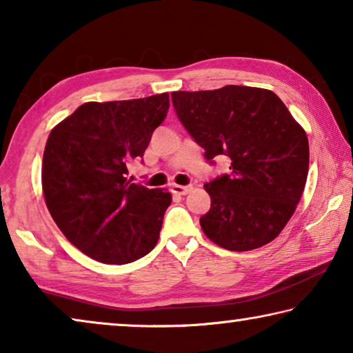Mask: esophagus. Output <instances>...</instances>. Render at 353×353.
Listing matches in <instances>:
<instances>
[{"mask_svg":"<svg viewBox=\"0 0 353 353\" xmlns=\"http://www.w3.org/2000/svg\"><path fill=\"white\" fill-rule=\"evenodd\" d=\"M191 188H193V187H191V185H176L174 183L171 187V191L174 194H188L190 191H191Z\"/></svg>","mask_w":353,"mask_h":353,"instance_id":"obj_1","label":"esophagus"}]
</instances>
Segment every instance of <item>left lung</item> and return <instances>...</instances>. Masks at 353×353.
<instances>
[{"mask_svg": "<svg viewBox=\"0 0 353 353\" xmlns=\"http://www.w3.org/2000/svg\"><path fill=\"white\" fill-rule=\"evenodd\" d=\"M171 98L185 129L205 149V159H230V174L204 185L212 205L199 223L208 240L234 252L271 243L305 188V130L266 88L225 85L172 92Z\"/></svg>", "mask_w": 353, "mask_h": 353, "instance_id": "left-lung-1", "label": "left lung"}]
</instances>
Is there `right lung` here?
<instances>
[{"mask_svg": "<svg viewBox=\"0 0 353 353\" xmlns=\"http://www.w3.org/2000/svg\"><path fill=\"white\" fill-rule=\"evenodd\" d=\"M170 109L168 93L85 103L48 137L41 188L67 240L90 259L126 265L159 241L171 193L128 181Z\"/></svg>", "mask_w": 353, "mask_h": 353, "instance_id": "1", "label": "right lung"}]
</instances>
